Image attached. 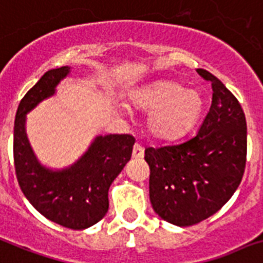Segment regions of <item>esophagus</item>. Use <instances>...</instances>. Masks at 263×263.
<instances>
[{
    "mask_svg": "<svg viewBox=\"0 0 263 263\" xmlns=\"http://www.w3.org/2000/svg\"><path fill=\"white\" fill-rule=\"evenodd\" d=\"M133 157L134 159H142V157H144V148H142L140 144L134 145Z\"/></svg>",
    "mask_w": 263,
    "mask_h": 263,
    "instance_id": "esophagus-1",
    "label": "esophagus"
}]
</instances>
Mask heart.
I'll list each match as a JSON object with an SVG mask.
<instances>
[{
	"label": "heart",
	"instance_id": "b5f03b06",
	"mask_svg": "<svg viewBox=\"0 0 263 263\" xmlns=\"http://www.w3.org/2000/svg\"><path fill=\"white\" fill-rule=\"evenodd\" d=\"M129 104L149 112L146 129L152 137L163 141L183 137L195 126L202 112L199 92L184 89L172 80H159L129 93Z\"/></svg>",
	"mask_w": 263,
	"mask_h": 263
}]
</instances>
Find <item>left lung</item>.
Listing matches in <instances>:
<instances>
[{
    "mask_svg": "<svg viewBox=\"0 0 263 263\" xmlns=\"http://www.w3.org/2000/svg\"><path fill=\"white\" fill-rule=\"evenodd\" d=\"M213 89L197 136L178 145L145 149L153 211L178 227L194 226L220 211L243 178L247 125L238 99L215 76L197 69Z\"/></svg>",
    "mask_w": 263,
    "mask_h": 263,
    "instance_id": "obj_1",
    "label": "left lung"
}]
</instances>
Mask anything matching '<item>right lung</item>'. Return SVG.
Here are the masks:
<instances>
[{
  "label": "right lung",
  "instance_id": "right-lung-1",
  "mask_svg": "<svg viewBox=\"0 0 263 263\" xmlns=\"http://www.w3.org/2000/svg\"><path fill=\"white\" fill-rule=\"evenodd\" d=\"M69 74L70 66L48 70L22 99L14 119V168L23 194L41 215L70 230H85L106 216L108 189L130 160L136 140L129 134L96 136L69 167L42 164L27 137V114L55 95Z\"/></svg>",
  "mask_w": 263,
  "mask_h": 263
}]
</instances>
